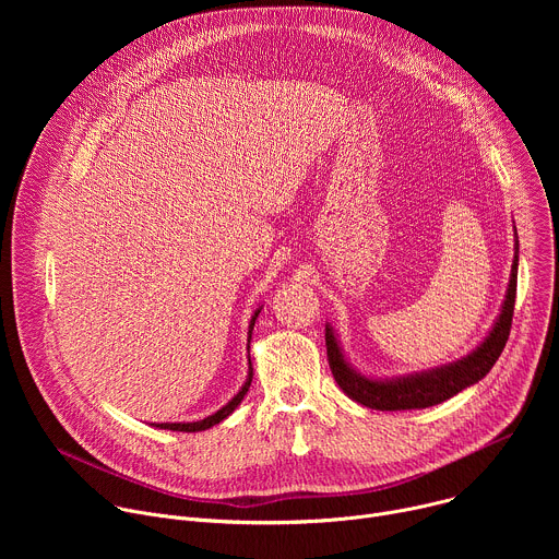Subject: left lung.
Returning a JSON list of instances; mask_svg holds the SVG:
<instances>
[{
  "label": "left lung",
  "mask_w": 559,
  "mask_h": 559,
  "mask_svg": "<svg viewBox=\"0 0 559 559\" xmlns=\"http://www.w3.org/2000/svg\"><path fill=\"white\" fill-rule=\"evenodd\" d=\"M518 261H520V243L515 231V254L509 276V287L500 307V313L493 321V328L489 334L480 341L475 349H471L466 356L438 365L431 369L391 376V378H376L360 373L349 358L345 356V349L338 341V334L334 332L332 323L325 325V345H328V358L334 373V380L338 386L352 397V401L378 409V412H407V409H427L433 405H440L462 389L480 382L496 360L500 358L513 321V307H515V289H518Z\"/></svg>",
  "instance_id": "8db88e82"
}]
</instances>
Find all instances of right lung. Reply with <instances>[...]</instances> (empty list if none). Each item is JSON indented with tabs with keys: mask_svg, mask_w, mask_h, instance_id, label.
<instances>
[{
	"mask_svg": "<svg viewBox=\"0 0 559 559\" xmlns=\"http://www.w3.org/2000/svg\"><path fill=\"white\" fill-rule=\"evenodd\" d=\"M261 309H263V305H259V309L252 313V318H250V328H248V378H246L243 386L234 393L231 401H227V403H225L221 409H216L212 416H207V418H203V420H197V423H152V427H156V429H168V431L197 433V431H205V429H210V427H214V425L223 423L229 414H234V409H236L238 405H241V401H243L246 393H248V389H250V384H252L254 369H252V360H250V341H252L254 323H257V318H259Z\"/></svg>",
	"mask_w": 559,
	"mask_h": 559,
	"instance_id": "add662e5",
	"label": "right lung"
}]
</instances>
